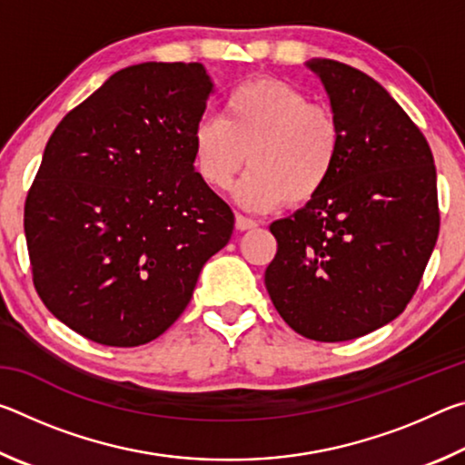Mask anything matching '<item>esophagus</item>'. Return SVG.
Listing matches in <instances>:
<instances>
[{
	"label": "esophagus",
	"instance_id": "1",
	"mask_svg": "<svg viewBox=\"0 0 465 465\" xmlns=\"http://www.w3.org/2000/svg\"><path fill=\"white\" fill-rule=\"evenodd\" d=\"M256 227H258L256 219H250V217H243V215H235V230L248 232V230H256Z\"/></svg>",
	"mask_w": 465,
	"mask_h": 465
}]
</instances>
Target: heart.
<instances>
[{"mask_svg": "<svg viewBox=\"0 0 465 465\" xmlns=\"http://www.w3.org/2000/svg\"><path fill=\"white\" fill-rule=\"evenodd\" d=\"M342 129L332 108L312 104L295 85L274 77L243 82L225 98V114L194 124L193 155L203 183L225 191L240 170L250 172L235 199L252 211L297 209L318 199L332 178Z\"/></svg>", "mask_w": 465, "mask_h": 465, "instance_id": "obj_1", "label": "heart"}]
</instances>
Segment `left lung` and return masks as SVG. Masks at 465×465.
Segmentation results:
<instances>
[{"instance_id": "left-lung-1", "label": "left lung", "mask_w": 465, "mask_h": 465, "mask_svg": "<svg viewBox=\"0 0 465 465\" xmlns=\"http://www.w3.org/2000/svg\"><path fill=\"white\" fill-rule=\"evenodd\" d=\"M305 65L324 84L342 149L318 199L271 225L264 285L297 334L342 342L412 299L439 235L437 172L420 129L373 77L332 59Z\"/></svg>"}]
</instances>
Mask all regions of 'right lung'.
<instances>
[{
	"mask_svg": "<svg viewBox=\"0 0 465 465\" xmlns=\"http://www.w3.org/2000/svg\"><path fill=\"white\" fill-rule=\"evenodd\" d=\"M213 82L201 63L124 67L65 114L25 204L33 281L54 318L98 344L174 324L233 213L194 170Z\"/></svg>",
	"mask_w": 465,
	"mask_h": 465,
	"instance_id": "obj_1",
	"label": "right lung"
}]
</instances>
